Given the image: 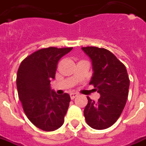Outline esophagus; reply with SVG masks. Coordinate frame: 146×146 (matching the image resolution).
I'll return each instance as SVG.
<instances>
[{"label": "esophagus", "instance_id": "1", "mask_svg": "<svg viewBox=\"0 0 146 146\" xmlns=\"http://www.w3.org/2000/svg\"><path fill=\"white\" fill-rule=\"evenodd\" d=\"M76 96H77V94H76V93H71V94H70V98H71V99H74Z\"/></svg>", "mask_w": 146, "mask_h": 146}]
</instances>
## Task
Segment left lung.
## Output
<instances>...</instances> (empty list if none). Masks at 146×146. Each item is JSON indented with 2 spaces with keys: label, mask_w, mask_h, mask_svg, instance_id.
Instances as JSON below:
<instances>
[{
  "label": "left lung",
  "mask_w": 146,
  "mask_h": 146,
  "mask_svg": "<svg viewBox=\"0 0 146 146\" xmlns=\"http://www.w3.org/2000/svg\"><path fill=\"white\" fill-rule=\"evenodd\" d=\"M92 61L93 75L90 84L100 94L96 102L89 97L84 110L86 122L91 127L103 130L118 119L125 106L130 84L125 66L105 48H81Z\"/></svg>",
  "instance_id": "obj_1"
}]
</instances>
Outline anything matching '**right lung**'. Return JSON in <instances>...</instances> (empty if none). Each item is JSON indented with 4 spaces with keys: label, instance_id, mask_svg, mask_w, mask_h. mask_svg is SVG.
<instances>
[{
    "label": "right lung",
    "instance_id": "add662e5",
    "mask_svg": "<svg viewBox=\"0 0 146 146\" xmlns=\"http://www.w3.org/2000/svg\"><path fill=\"white\" fill-rule=\"evenodd\" d=\"M72 49H40L27 56L18 70L16 85L24 112L33 125L45 131H53L63 124L70 106V95H57L50 82L54 79L58 62Z\"/></svg>",
    "mask_w": 146,
    "mask_h": 146
}]
</instances>
